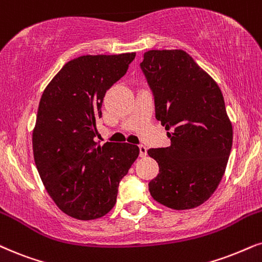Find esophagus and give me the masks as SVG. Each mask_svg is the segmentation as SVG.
<instances>
[{
    "instance_id": "1",
    "label": "esophagus",
    "mask_w": 262,
    "mask_h": 262,
    "mask_svg": "<svg viewBox=\"0 0 262 262\" xmlns=\"http://www.w3.org/2000/svg\"><path fill=\"white\" fill-rule=\"evenodd\" d=\"M138 148H139V156H145V155H147V147H145V145L139 144Z\"/></svg>"
}]
</instances>
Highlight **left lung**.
Returning <instances> with one entry per match:
<instances>
[{
    "instance_id": "left-lung-1",
    "label": "left lung",
    "mask_w": 262,
    "mask_h": 262,
    "mask_svg": "<svg viewBox=\"0 0 262 262\" xmlns=\"http://www.w3.org/2000/svg\"><path fill=\"white\" fill-rule=\"evenodd\" d=\"M139 67L171 139L167 148L148 150L160 168L149 191L168 208H195L218 188L232 147L223 94L183 50H149Z\"/></svg>"
}]
</instances>
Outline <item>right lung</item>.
I'll use <instances>...</instances> for the list:
<instances>
[{
  "mask_svg": "<svg viewBox=\"0 0 262 262\" xmlns=\"http://www.w3.org/2000/svg\"><path fill=\"white\" fill-rule=\"evenodd\" d=\"M136 53L85 55L67 62L43 91L32 134L44 188L67 215L91 220L117 202L137 145L95 142L106 91L125 76Z\"/></svg>",
  "mask_w": 262,
  "mask_h": 262,
  "instance_id": "right-lung-1",
  "label": "right lung"
}]
</instances>
